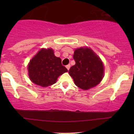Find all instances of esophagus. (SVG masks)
<instances>
[{
	"label": "esophagus",
	"instance_id": "1",
	"mask_svg": "<svg viewBox=\"0 0 134 134\" xmlns=\"http://www.w3.org/2000/svg\"><path fill=\"white\" fill-rule=\"evenodd\" d=\"M70 65H66V68L67 69V70H69V69H70Z\"/></svg>",
	"mask_w": 134,
	"mask_h": 134
}]
</instances>
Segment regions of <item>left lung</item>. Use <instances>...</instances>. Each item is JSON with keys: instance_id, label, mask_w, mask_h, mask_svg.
I'll use <instances>...</instances> for the list:
<instances>
[{"instance_id": "1", "label": "left lung", "mask_w": 134, "mask_h": 134, "mask_svg": "<svg viewBox=\"0 0 134 134\" xmlns=\"http://www.w3.org/2000/svg\"><path fill=\"white\" fill-rule=\"evenodd\" d=\"M76 64L69 74L75 84L87 90L98 85L103 77L104 67L100 58L89 48H77L73 56Z\"/></svg>"}]
</instances>
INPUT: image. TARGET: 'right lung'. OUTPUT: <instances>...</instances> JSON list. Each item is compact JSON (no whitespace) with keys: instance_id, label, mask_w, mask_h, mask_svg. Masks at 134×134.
Returning a JSON list of instances; mask_svg holds the SVG:
<instances>
[{"instance_id":"add662e5","label":"right lung","mask_w":134,"mask_h":134,"mask_svg":"<svg viewBox=\"0 0 134 134\" xmlns=\"http://www.w3.org/2000/svg\"><path fill=\"white\" fill-rule=\"evenodd\" d=\"M28 71L32 82L47 87L55 84L58 77L68 70L62 65L60 58L55 57L53 50L49 48L41 49L31 60Z\"/></svg>"}]
</instances>
